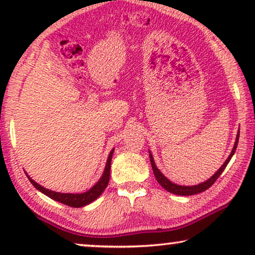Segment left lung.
Here are the masks:
<instances>
[{
    "label": "left lung",
    "instance_id": "1",
    "mask_svg": "<svg viewBox=\"0 0 255 255\" xmlns=\"http://www.w3.org/2000/svg\"><path fill=\"white\" fill-rule=\"evenodd\" d=\"M238 140H239V133L237 135V140L235 142V146H233V149L231 152V154L229 155V158L226 159V161L224 162V165H223L221 168H219L217 172L215 173L214 176H211L210 179L205 181L203 183H200L197 184V186H179V184H175L173 182H170V181L167 179L166 176L162 175V173L160 172V170L156 168L155 163H154V160H153V156L152 154H149V158H151V165H152V169H153V173H154V176L158 182L160 183V186L165 188L167 191H169V193H173V194H176V195H182V196H190V195H195V194H200L202 191H205L207 189H209L212 184L216 182V180L218 179L219 175L223 173V170L225 169V167L228 166V163L230 160H231L232 155L235 154L236 152V148H237V145H238Z\"/></svg>",
    "mask_w": 255,
    "mask_h": 255
}]
</instances>
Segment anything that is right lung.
I'll list each match as a JSON object with an SVG mask.
<instances>
[{"mask_svg":"<svg viewBox=\"0 0 255 255\" xmlns=\"http://www.w3.org/2000/svg\"><path fill=\"white\" fill-rule=\"evenodd\" d=\"M113 153H114V149L110 152L109 158H108V161L106 165V169H104L103 175L100 179L99 182H97L95 186L92 188V189H89L88 191H86V193H83V194L55 193V191L45 189L44 187H41L40 184L34 182V181L32 179H30L29 176L27 177H29L30 182L32 183L38 190L46 195V196L52 198V200L60 202V203L66 204V205H68V207H72V208H81V207H83V205H87V204L92 203L93 201H95L96 198L99 197L100 195L103 193L104 189L107 188L108 183H109V180H110V166H111V159H113Z\"/></svg>","mask_w":255,"mask_h":255,"instance_id":"obj_1","label":"right lung"}]
</instances>
